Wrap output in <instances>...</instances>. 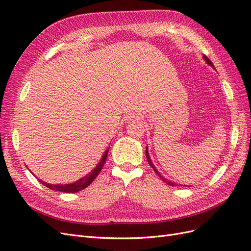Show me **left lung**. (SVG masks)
<instances>
[{
    "label": "left lung",
    "mask_w": 251,
    "mask_h": 251,
    "mask_svg": "<svg viewBox=\"0 0 251 251\" xmlns=\"http://www.w3.org/2000/svg\"><path fill=\"white\" fill-rule=\"evenodd\" d=\"M203 58L205 59V62H206L209 66H211L212 68H214V69H216L215 68V66H214V64H212L211 62H210V59L206 56V55H203ZM146 156H147V159H148V162H149V164L151 166V168H153V170L155 171V173L158 175L159 177H160V179H162L163 180V182H165L166 184H169V185H171V186H176L177 185V183H175V182H172V181H169V180H166L164 177H162L161 175H160V173H159L157 170H156V168L154 166V164H153V162H151V158H150V155H149V151H148V147H147V150H146ZM184 186H186V185H184Z\"/></svg>",
    "instance_id": "1"
}]
</instances>
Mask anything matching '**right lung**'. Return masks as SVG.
<instances>
[{
  "label": "right lung",
  "mask_w": 251,
  "mask_h": 251,
  "mask_svg": "<svg viewBox=\"0 0 251 251\" xmlns=\"http://www.w3.org/2000/svg\"><path fill=\"white\" fill-rule=\"evenodd\" d=\"M108 153H109V149L104 151V154H103V156L101 158L100 162L97 164V166L92 172H91L89 175H87V176L82 177L81 179L77 180L76 182H73V183L63 185V184H50V183H46V182H44V181H42L40 179H39V181L41 182L42 184H44L45 186H47L48 188L52 189V191H57V192H63V193H77V192L81 191V189L89 186L94 181V179L98 176V174L100 173L102 166H103V164L105 162V159H107Z\"/></svg>",
  "instance_id": "add662e5"
}]
</instances>
